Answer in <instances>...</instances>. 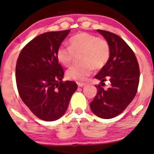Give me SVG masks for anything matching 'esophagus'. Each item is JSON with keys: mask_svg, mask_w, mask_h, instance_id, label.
Wrapping results in <instances>:
<instances>
[{"mask_svg": "<svg viewBox=\"0 0 154 154\" xmlns=\"http://www.w3.org/2000/svg\"><path fill=\"white\" fill-rule=\"evenodd\" d=\"M78 85H79V87H83V86L85 85V83H78Z\"/></svg>", "mask_w": 154, "mask_h": 154, "instance_id": "34e87169", "label": "esophagus"}]
</instances>
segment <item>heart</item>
<instances>
[{"label":"heart","mask_w":154,"mask_h":154,"mask_svg":"<svg viewBox=\"0 0 154 154\" xmlns=\"http://www.w3.org/2000/svg\"><path fill=\"white\" fill-rule=\"evenodd\" d=\"M70 46L61 45L57 57L65 66H70L75 54L82 53L81 64L73 65L66 71L69 79L81 82L91 74L92 68L102 69L110 57V46L106 40L88 33H80L69 39Z\"/></svg>","instance_id":"1"}]
</instances>
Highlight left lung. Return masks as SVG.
I'll list each match as a JSON object with an SVG mask.
<instances>
[{"label": "left lung", "mask_w": 154, "mask_h": 154, "mask_svg": "<svg viewBox=\"0 0 154 154\" xmlns=\"http://www.w3.org/2000/svg\"><path fill=\"white\" fill-rule=\"evenodd\" d=\"M110 46L108 62L94 78L100 81L97 92L90 104L98 117L114 118L121 113L133 100L140 82V67L132 50L121 37L109 31L97 30ZM108 82V88H103Z\"/></svg>", "instance_id": "obj_1"}]
</instances>
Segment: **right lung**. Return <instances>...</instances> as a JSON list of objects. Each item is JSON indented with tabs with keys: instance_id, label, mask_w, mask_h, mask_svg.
<instances>
[{
	"instance_id": "add662e5",
	"label": "right lung",
	"mask_w": 154,
	"mask_h": 154,
	"mask_svg": "<svg viewBox=\"0 0 154 154\" xmlns=\"http://www.w3.org/2000/svg\"><path fill=\"white\" fill-rule=\"evenodd\" d=\"M69 32L51 31L38 35L25 45L17 61L19 94L31 112L43 121L62 117L78 88L75 82L62 81L64 71L57 57V49Z\"/></svg>"
}]
</instances>
